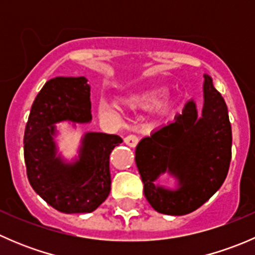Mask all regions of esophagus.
<instances>
[{
	"mask_svg": "<svg viewBox=\"0 0 255 255\" xmlns=\"http://www.w3.org/2000/svg\"><path fill=\"white\" fill-rule=\"evenodd\" d=\"M138 142H139V139H138L137 135L134 134H129L125 138V143L127 144V145H129L130 148H134V146L138 144Z\"/></svg>",
	"mask_w": 255,
	"mask_h": 255,
	"instance_id": "1",
	"label": "esophagus"
}]
</instances>
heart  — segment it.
<instances>
[{
	"mask_svg": "<svg viewBox=\"0 0 255 255\" xmlns=\"http://www.w3.org/2000/svg\"><path fill=\"white\" fill-rule=\"evenodd\" d=\"M166 90L163 87H151L135 94L128 95L121 99L122 104L129 109L150 110L155 107V111L160 117L165 118L173 111V101L170 97L165 96ZM97 115L105 120H116L120 117V109L113 102L100 100L96 106Z\"/></svg>",
	"mask_w": 255,
	"mask_h": 255,
	"instance_id": "heart-1",
	"label": "heart"
}]
</instances>
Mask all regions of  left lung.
I'll return each instance as SVG.
<instances>
[{
  "label": "left lung",
  "instance_id": "obj_1",
  "mask_svg": "<svg viewBox=\"0 0 255 255\" xmlns=\"http://www.w3.org/2000/svg\"><path fill=\"white\" fill-rule=\"evenodd\" d=\"M204 106L199 115L194 99L173 122L144 137L135 148V164L144 196L159 213L182 216L197 210L221 186L232 156V128L228 110L212 78L204 74ZM168 173L173 188L159 184Z\"/></svg>",
  "mask_w": 255,
  "mask_h": 255
}]
</instances>
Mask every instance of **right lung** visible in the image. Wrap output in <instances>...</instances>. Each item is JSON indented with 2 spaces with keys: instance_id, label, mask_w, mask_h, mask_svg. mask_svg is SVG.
I'll use <instances>...</instances> for the list:
<instances>
[{
  "instance_id": "1",
  "label": "right lung",
  "mask_w": 255,
  "mask_h": 255,
  "mask_svg": "<svg viewBox=\"0 0 255 255\" xmlns=\"http://www.w3.org/2000/svg\"><path fill=\"white\" fill-rule=\"evenodd\" d=\"M90 85L85 76H56L45 82L30 109L24 130V161L33 190L63 213H90L111 191L110 154L122 138L86 132L73 159L59 150L58 123H90Z\"/></svg>"
}]
</instances>
